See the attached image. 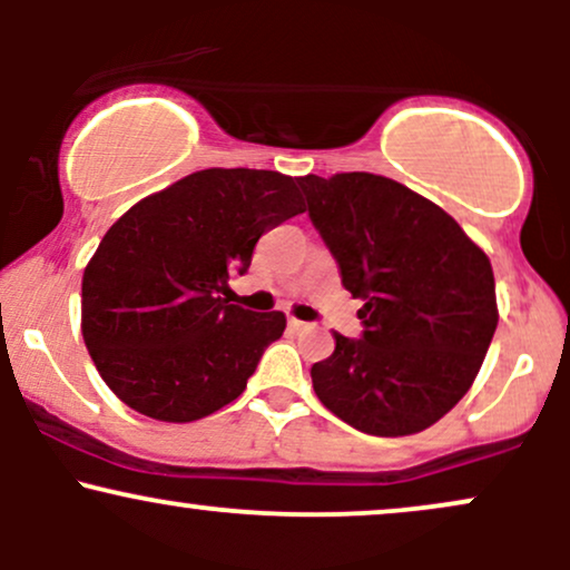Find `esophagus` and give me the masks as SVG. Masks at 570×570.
Wrapping results in <instances>:
<instances>
[{"mask_svg":"<svg viewBox=\"0 0 570 570\" xmlns=\"http://www.w3.org/2000/svg\"><path fill=\"white\" fill-rule=\"evenodd\" d=\"M289 326L294 332H303V330H311V324L307 322H299V318H289Z\"/></svg>","mask_w":570,"mask_h":570,"instance_id":"obj_1","label":"esophagus"}]
</instances>
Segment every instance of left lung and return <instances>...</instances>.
Segmentation results:
<instances>
[{"label": "left lung", "mask_w": 570, "mask_h": 570, "mask_svg": "<svg viewBox=\"0 0 570 570\" xmlns=\"http://www.w3.org/2000/svg\"><path fill=\"white\" fill-rule=\"evenodd\" d=\"M307 217L362 299V337L335 332L313 391L372 436L429 429L472 389L499 307L488 254L436 203L385 176H299Z\"/></svg>", "instance_id": "left-lung-1"}]
</instances>
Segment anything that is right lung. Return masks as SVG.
I'll list each match as a JSON object with an SVG mask.
<instances>
[{"mask_svg": "<svg viewBox=\"0 0 570 570\" xmlns=\"http://www.w3.org/2000/svg\"><path fill=\"white\" fill-rule=\"evenodd\" d=\"M303 212L292 176L206 168L109 227L82 276V337L117 399L189 423L244 394L286 316L230 305L227 281L263 233Z\"/></svg>", "mask_w": 570, "mask_h": 570, "instance_id": "right-lung-1", "label": "right lung"}]
</instances>
